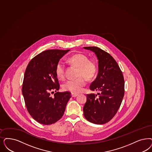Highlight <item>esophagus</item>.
Here are the masks:
<instances>
[{
	"label": "esophagus",
	"instance_id": "1",
	"mask_svg": "<svg viewBox=\"0 0 152 152\" xmlns=\"http://www.w3.org/2000/svg\"><path fill=\"white\" fill-rule=\"evenodd\" d=\"M71 95H72V97H76V96H77L78 95V94H76V93H72Z\"/></svg>",
	"mask_w": 152,
	"mask_h": 152
}]
</instances>
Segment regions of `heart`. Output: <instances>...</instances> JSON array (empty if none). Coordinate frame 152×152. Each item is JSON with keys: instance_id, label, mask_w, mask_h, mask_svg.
Masks as SVG:
<instances>
[{"instance_id": "heart-1", "label": "heart", "mask_w": 152, "mask_h": 152, "mask_svg": "<svg viewBox=\"0 0 152 152\" xmlns=\"http://www.w3.org/2000/svg\"><path fill=\"white\" fill-rule=\"evenodd\" d=\"M68 63L71 66L77 68V77L76 79L68 80L62 85V88L65 91L72 93L80 92L85 85L84 79L88 81L94 78L97 73V64L93 60H89L86 55L77 53L67 58ZM65 67L62 62H58L55 67V73L58 78L62 80L64 77Z\"/></svg>"}]
</instances>
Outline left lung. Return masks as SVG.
Listing matches in <instances>:
<instances>
[{"instance_id": "1", "label": "left lung", "mask_w": 152, "mask_h": 152, "mask_svg": "<svg viewBox=\"0 0 152 152\" xmlns=\"http://www.w3.org/2000/svg\"><path fill=\"white\" fill-rule=\"evenodd\" d=\"M84 48L94 53L98 59V73L90 89L99 92L86 95L84 115L91 123L104 124L115 115L121 104L125 93L124 76L109 53L96 47Z\"/></svg>"}]
</instances>
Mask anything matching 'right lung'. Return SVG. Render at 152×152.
Returning <instances> with one entry per match:
<instances>
[{
  "instance_id": "obj_1",
  "label": "right lung",
  "mask_w": 152,
  "mask_h": 152,
  "mask_svg": "<svg viewBox=\"0 0 152 152\" xmlns=\"http://www.w3.org/2000/svg\"><path fill=\"white\" fill-rule=\"evenodd\" d=\"M69 50H47L33 58L27 66L22 91L27 110L42 125H51L63 116L71 96L58 92L59 84L55 73L57 63ZM56 92L52 97L51 94Z\"/></svg>"
}]
</instances>
